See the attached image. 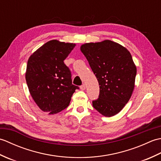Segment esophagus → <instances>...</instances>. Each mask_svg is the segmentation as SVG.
I'll return each mask as SVG.
<instances>
[{"mask_svg":"<svg viewBox=\"0 0 161 161\" xmlns=\"http://www.w3.org/2000/svg\"><path fill=\"white\" fill-rule=\"evenodd\" d=\"M80 88H81V90H82V91L85 90V89H86V85H85V84L81 85V86H80Z\"/></svg>","mask_w":161,"mask_h":161,"instance_id":"34e87169","label":"esophagus"}]
</instances>
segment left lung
<instances>
[{
	"instance_id": "8db88e82",
	"label": "left lung",
	"mask_w": 161,
	"mask_h": 161,
	"mask_svg": "<svg viewBox=\"0 0 161 161\" xmlns=\"http://www.w3.org/2000/svg\"><path fill=\"white\" fill-rule=\"evenodd\" d=\"M80 50L86 57L100 86L99 98L93 107L105 117L120 111L135 86L136 66L129 51L110 40L86 43Z\"/></svg>"
}]
</instances>
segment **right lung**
<instances>
[{
    "label": "right lung",
    "mask_w": 161,
    "mask_h": 161,
    "mask_svg": "<svg viewBox=\"0 0 161 161\" xmlns=\"http://www.w3.org/2000/svg\"><path fill=\"white\" fill-rule=\"evenodd\" d=\"M75 43L51 40L29 57L25 80L30 93L41 110L56 114L68 107L79 87L72 84L71 73L64 61Z\"/></svg>",
    "instance_id": "add662e5"
}]
</instances>
